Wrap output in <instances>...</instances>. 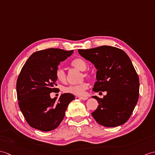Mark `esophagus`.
Here are the masks:
<instances>
[{
	"label": "esophagus",
	"instance_id": "obj_1",
	"mask_svg": "<svg viewBox=\"0 0 155 155\" xmlns=\"http://www.w3.org/2000/svg\"><path fill=\"white\" fill-rule=\"evenodd\" d=\"M78 98H80L81 100H83L88 99V97H86V96H78Z\"/></svg>",
	"mask_w": 155,
	"mask_h": 155
}]
</instances>
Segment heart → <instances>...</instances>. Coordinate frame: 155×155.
I'll use <instances>...</instances> for the list:
<instances>
[{
  "label": "heart",
  "mask_w": 155,
  "mask_h": 155,
  "mask_svg": "<svg viewBox=\"0 0 155 155\" xmlns=\"http://www.w3.org/2000/svg\"><path fill=\"white\" fill-rule=\"evenodd\" d=\"M71 66L78 71H82L81 75L82 79L91 78V74L87 70L88 63L85 60L82 58H76L71 61ZM55 77L57 80L61 83H65L67 81V74L62 68H58L55 71ZM88 87L87 82H83L77 85H69L64 86L63 91L65 93H70L74 95H84L86 89Z\"/></svg>",
  "instance_id": "1"
}]
</instances>
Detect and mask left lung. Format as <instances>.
<instances>
[{"mask_svg":"<svg viewBox=\"0 0 155 155\" xmlns=\"http://www.w3.org/2000/svg\"><path fill=\"white\" fill-rule=\"evenodd\" d=\"M78 51L97 69V81L92 91L107 92L103 98L92 96L99 104L92 113V117L104 127L125 124L131 116L139 96V77L129 57L121 49L107 45Z\"/></svg>","mask_w":155,"mask_h":155,"instance_id":"1","label":"left lung"}]
</instances>
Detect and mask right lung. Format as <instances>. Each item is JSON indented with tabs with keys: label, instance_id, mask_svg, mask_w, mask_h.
Masks as SVG:
<instances>
[{
	"label": "right lung",
	"instance_id": "right-lung-1",
	"mask_svg": "<svg viewBox=\"0 0 155 155\" xmlns=\"http://www.w3.org/2000/svg\"><path fill=\"white\" fill-rule=\"evenodd\" d=\"M73 50L49 48L34 53L29 57L16 82L18 106L30 126L42 131L56 129L62 121L73 94H63L59 100L51 98L57 92L55 71L60 62L72 55Z\"/></svg>",
	"mask_w": 155,
	"mask_h": 155
}]
</instances>
